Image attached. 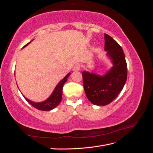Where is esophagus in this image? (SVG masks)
Listing matches in <instances>:
<instances>
[{
	"instance_id": "esophagus-1",
	"label": "esophagus",
	"mask_w": 153,
	"mask_h": 153,
	"mask_svg": "<svg viewBox=\"0 0 153 153\" xmlns=\"http://www.w3.org/2000/svg\"><path fill=\"white\" fill-rule=\"evenodd\" d=\"M80 69V66L79 65H75L73 68V71H78Z\"/></svg>"
}]
</instances>
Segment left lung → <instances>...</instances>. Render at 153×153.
Returning a JSON list of instances; mask_svg holds the SVG:
<instances>
[{
	"instance_id": "obj_1",
	"label": "left lung",
	"mask_w": 153,
	"mask_h": 153,
	"mask_svg": "<svg viewBox=\"0 0 153 153\" xmlns=\"http://www.w3.org/2000/svg\"><path fill=\"white\" fill-rule=\"evenodd\" d=\"M105 51L107 52L113 67L104 76L86 71L82 72L84 88L88 99L98 106H105L112 102L122 90L128 76L122 48L107 33H105Z\"/></svg>"
}]
</instances>
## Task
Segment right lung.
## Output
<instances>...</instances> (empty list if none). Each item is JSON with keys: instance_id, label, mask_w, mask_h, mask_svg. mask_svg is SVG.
Wrapping results in <instances>:
<instances>
[{"instance_id": "right-lung-1", "label": "right lung", "mask_w": 153, "mask_h": 153, "mask_svg": "<svg viewBox=\"0 0 153 153\" xmlns=\"http://www.w3.org/2000/svg\"><path fill=\"white\" fill-rule=\"evenodd\" d=\"M30 42H31L27 43L26 45H25L24 47L26 46L28 44H30ZM69 75H70V73H69L63 79L61 80V81L59 82V84L56 85V86L55 87V90H53V92L51 94V95L47 98V99L45 100V101L40 102H35L29 99H27V98H25L24 97L25 99L31 105L33 106V107L37 108L38 110L47 111L53 109V108H55L61 101L62 94H63V86L65 83L67 82V78H68Z\"/></svg>"}]
</instances>
